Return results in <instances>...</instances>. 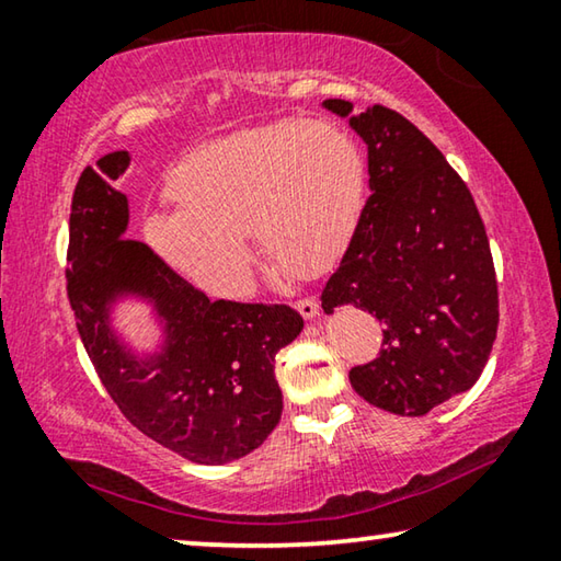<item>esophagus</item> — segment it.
<instances>
[{
	"label": "esophagus",
	"mask_w": 561,
	"mask_h": 561,
	"mask_svg": "<svg viewBox=\"0 0 561 561\" xmlns=\"http://www.w3.org/2000/svg\"><path fill=\"white\" fill-rule=\"evenodd\" d=\"M295 309L297 312L305 317V319H312L319 314V301L314 297H305V299H297L295 301Z\"/></svg>",
	"instance_id": "1"
}]
</instances>
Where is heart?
I'll use <instances>...</instances> for the list:
<instances>
[{"mask_svg": "<svg viewBox=\"0 0 561 561\" xmlns=\"http://www.w3.org/2000/svg\"><path fill=\"white\" fill-rule=\"evenodd\" d=\"M364 176L357 141L332 124H262L186 154L167 180L174 215L149 219L147 239L164 264L217 297L252 287L249 234L289 277H317L357 227Z\"/></svg>", "mask_w": 561, "mask_h": 561, "instance_id": "b5f03b06", "label": "heart"}]
</instances>
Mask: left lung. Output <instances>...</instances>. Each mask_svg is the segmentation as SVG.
Returning <instances> with one entry per match:
<instances>
[{"label": "left lung", "mask_w": 561, "mask_h": 561, "mask_svg": "<svg viewBox=\"0 0 561 561\" xmlns=\"http://www.w3.org/2000/svg\"><path fill=\"white\" fill-rule=\"evenodd\" d=\"M367 141L369 199L322 309L354 305L385 324L377 359L352 367L354 392L385 412L422 416L482 375L500 324V291L472 192L402 114L327 100Z\"/></svg>", "instance_id": "1"}]
</instances>
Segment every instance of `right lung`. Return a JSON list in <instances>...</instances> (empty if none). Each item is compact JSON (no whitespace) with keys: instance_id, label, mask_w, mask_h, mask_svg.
I'll list each match as a JSON object with an SVG mask.
<instances>
[{"instance_id":"right-lung-1","label":"right lung","mask_w":561,"mask_h":561,"mask_svg":"<svg viewBox=\"0 0 561 561\" xmlns=\"http://www.w3.org/2000/svg\"><path fill=\"white\" fill-rule=\"evenodd\" d=\"M127 152L104 154L75 186L67 297L106 394L131 426L197 465L254 451L282 416L274 357L305 327L287 305L211 301L139 239L124 237L127 197L114 186ZM135 290L168 322L162 355L139 363L108 329V301Z\"/></svg>"}]
</instances>
